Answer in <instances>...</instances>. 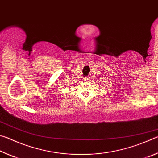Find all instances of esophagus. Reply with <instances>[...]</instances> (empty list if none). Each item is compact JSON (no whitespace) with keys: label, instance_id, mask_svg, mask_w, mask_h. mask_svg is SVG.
Masks as SVG:
<instances>
[{"label":"esophagus","instance_id":"34e87169","mask_svg":"<svg viewBox=\"0 0 158 158\" xmlns=\"http://www.w3.org/2000/svg\"><path fill=\"white\" fill-rule=\"evenodd\" d=\"M89 79H90V77H85V78H84V81H89Z\"/></svg>","mask_w":158,"mask_h":158}]
</instances>
